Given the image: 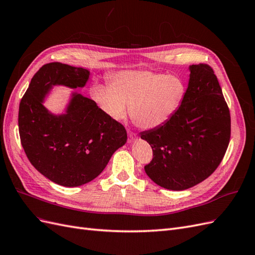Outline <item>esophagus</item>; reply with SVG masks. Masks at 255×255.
I'll list each match as a JSON object with an SVG mask.
<instances>
[{
    "label": "esophagus",
    "mask_w": 255,
    "mask_h": 255,
    "mask_svg": "<svg viewBox=\"0 0 255 255\" xmlns=\"http://www.w3.org/2000/svg\"><path fill=\"white\" fill-rule=\"evenodd\" d=\"M135 138H136V134H134L132 132H128V142L134 141Z\"/></svg>",
    "instance_id": "1"
}]
</instances>
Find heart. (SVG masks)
Returning a JSON list of instances; mask_svg holds the SVG:
<instances>
[{"mask_svg": "<svg viewBox=\"0 0 255 255\" xmlns=\"http://www.w3.org/2000/svg\"><path fill=\"white\" fill-rule=\"evenodd\" d=\"M91 98L110 118L121 120L128 111L136 125L156 128L179 110L185 85L175 75L150 70H123L110 76V85L95 84Z\"/></svg>", "mask_w": 255, "mask_h": 255, "instance_id": "1", "label": "heart"}]
</instances>
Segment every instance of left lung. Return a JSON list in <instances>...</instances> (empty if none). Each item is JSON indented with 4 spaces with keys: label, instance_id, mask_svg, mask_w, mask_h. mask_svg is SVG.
Listing matches in <instances>:
<instances>
[{
    "label": "left lung",
    "instance_id": "obj_1",
    "mask_svg": "<svg viewBox=\"0 0 255 255\" xmlns=\"http://www.w3.org/2000/svg\"><path fill=\"white\" fill-rule=\"evenodd\" d=\"M179 110L165 125L140 133L153 159L144 167L160 187L185 190L207 179L228 149L231 117L211 67L191 65Z\"/></svg>",
    "mask_w": 255,
    "mask_h": 255
}]
</instances>
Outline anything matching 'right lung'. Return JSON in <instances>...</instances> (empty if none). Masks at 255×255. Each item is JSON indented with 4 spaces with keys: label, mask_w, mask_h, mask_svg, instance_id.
<instances>
[{
    "label": "right lung",
    "mask_w": 255,
    "mask_h": 255,
    "mask_svg": "<svg viewBox=\"0 0 255 255\" xmlns=\"http://www.w3.org/2000/svg\"><path fill=\"white\" fill-rule=\"evenodd\" d=\"M89 76L82 67L47 64L33 76L20 102L19 133L26 156L61 186L76 187L96 179L128 139L122 125L78 91H71L63 113L44 106L54 87L83 88Z\"/></svg>",
    "instance_id": "1"
}]
</instances>
